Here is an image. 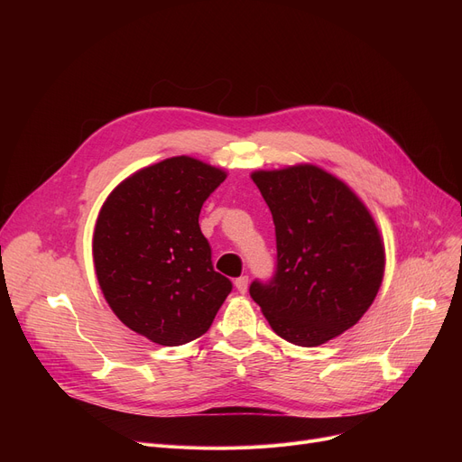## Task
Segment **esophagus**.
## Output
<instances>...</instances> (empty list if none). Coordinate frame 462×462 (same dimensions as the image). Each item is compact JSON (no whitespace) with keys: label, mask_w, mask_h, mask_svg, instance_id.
<instances>
[{"label":"esophagus","mask_w":462,"mask_h":462,"mask_svg":"<svg viewBox=\"0 0 462 462\" xmlns=\"http://www.w3.org/2000/svg\"><path fill=\"white\" fill-rule=\"evenodd\" d=\"M236 288H237V292H241V294H245L247 292V288H249V277L247 275H241V277H237L236 279Z\"/></svg>","instance_id":"34e87169"}]
</instances>
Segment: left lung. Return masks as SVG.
Listing matches in <instances>:
<instances>
[{
	"instance_id": "left-lung-1",
	"label": "left lung",
	"mask_w": 462,
	"mask_h": 462,
	"mask_svg": "<svg viewBox=\"0 0 462 462\" xmlns=\"http://www.w3.org/2000/svg\"><path fill=\"white\" fill-rule=\"evenodd\" d=\"M277 236V272L251 298L284 341L320 346L356 326L385 270L383 239L357 194L328 170L292 164L254 170Z\"/></svg>"
}]
</instances>
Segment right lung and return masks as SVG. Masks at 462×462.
<instances>
[{"label":"right lung","instance_id":"right-lung-1","mask_svg":"<svg viewBox=\"0 0 462 462\" xmlns=\"http://www.w3.org/2000/svg\"><path fill=\"white\" fill-rule=\"evenodd\" d=\"M226 180L189 155L143 166L105 200L93 230L103 296L129 329L162 346L202 337L230 294L217 273L199 215Z\"/></svg>","mask_w":462,"mask_h":462}]
</instances>
